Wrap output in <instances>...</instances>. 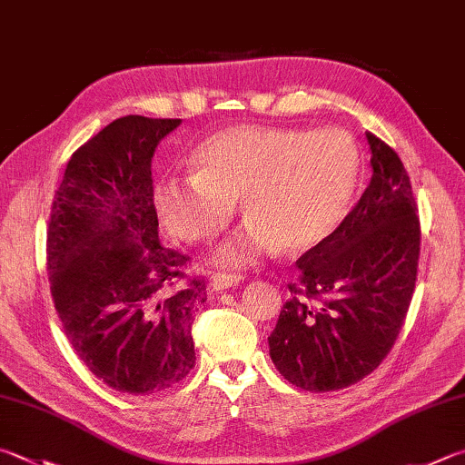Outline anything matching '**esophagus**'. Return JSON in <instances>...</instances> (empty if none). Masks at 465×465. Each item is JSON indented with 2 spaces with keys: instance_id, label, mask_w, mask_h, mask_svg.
Instances as JSON below:
<instances>
[{
  "instance_id": "esophagus-1",
  "label": "esophagus",
  "mask_w": 465,
  "mask_h": 465,
  "mask_svg": "<svg viewBox=\"0 0 465 465\" xmlns=\"http://www.w3.org/2000/svg\"><path fill=\"white\" fill-rule=\"evenodd\" d=\"M243 281L242 274H235V272H217L211 276L209 286L213 291H225V289H233V286H238Z\"/></svg>"
}]
</instances>
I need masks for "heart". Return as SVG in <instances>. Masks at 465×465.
Instances as JSON below:
<instances>
[{
	"label": "heart",
	"instance_id": "b5f03b06",
	"mask_svg": "<svg viewBox=\"0 0 465 465\" xmlns=\"http://www.w3.org/2000/svg\"><path fill=\"white\" fill-rule=\"evenodd\" d=\"M361 154L348 132L230 128L193 156V174L158 183L154 209L183 242H209L235 213L250 222L215 252L225 266H250L282 246L302 254L335 233L358 187Z\"/></svg>",
	"mask_w": 465,
	"mask_h": 465
}]
</instances>
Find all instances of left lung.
I'll return each instance as SVG.
<instances>
[{"label":"left lung","mask_w":465,"mask_h":465,"mask_svg":"<svg viewBox=\"0 0 465 465\" xmlns=\"http://www.w3.org/2000/svg\"><path fill=\"white\" fill-rule=\"evenodd\" d=\"M372 179L335 233L297 260L270 358L291 384L329 392L382 364L415 292L420 225L396 152L366 134Z\"/></svg>","instance_id":"obj_1"}]
</instances>
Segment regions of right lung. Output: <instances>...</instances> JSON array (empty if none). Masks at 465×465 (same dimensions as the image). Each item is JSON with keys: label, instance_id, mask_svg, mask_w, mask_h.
<instances>
[{"label": "right lung", "instance_id": "add662e5", "mask_svg": "<svg viewBox=\"0 0 465 465\" xmlns=\"http://www.w3.org/2000/svg\"><path fill=\"white\" fill-rule=\"evenodd\" d=\"M181 120L125 115L74 150L46 227L54 309L74 353L114 391H166L195 366L205 281L163 248L152 156ZM185 284L178 286L182 278Z\"/></svg>", "mask_w": 465, "mask_h": 465}]
</instances>
